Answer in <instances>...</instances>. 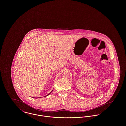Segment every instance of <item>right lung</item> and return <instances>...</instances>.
Here are the masks:
<instances>
[{
	"label": "right lung",
	"mask_w": 126,
	"mask_h": 126,
	"mask_svg": "<svg viewBox=\"0 0 126 126\" xmlns=\"http://www.w3.org/2000/svg\"><path fill=\"white\" fill-rule=\"evenodd\" d=\"M52 91H53V90H52ZM52 91H51V92H50V93H49V94H47V95H46V96H47V95H49V94H50V93H51V92H52ZM35 98H36V97H35Z\"/></svg>",
	"instance_id": "obj_1"
}]
</instances>
